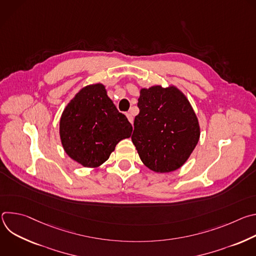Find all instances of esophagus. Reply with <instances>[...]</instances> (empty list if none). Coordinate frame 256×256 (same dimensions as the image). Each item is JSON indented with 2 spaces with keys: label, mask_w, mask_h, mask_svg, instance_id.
Instances as JSON below:
<instances>
[{
  "label": "esophagus",
  "mask_w": 256,
  "mask_h": 256,
  "mask_svg": "<svg viewBox=\"0 0 256 256\" xmlns=\"http://www.w3.org/2000/svg\"><path fill=\"white\" fill-rule=\"evenodd\" d=\"M126 118H128V122L132 124V122H134V116H132L130 114H126Z\"/></svg>",
  "instance_id": "1"
}]
</instances>
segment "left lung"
Returning a JSON list of instances; mask_svg holds the SVG:
<instances>
[{
    "instance_id": "obj_1",
    "label": "left lung",
    "mask_w": 256,
    "mask_h": 256,
    "mask_svg": "<svg viewBox=\"0 0 256 256\" xmlns=\"http://www.w3.org/2000/svg\"><path fill=\"white\" fill-rule=\"evenodd\" d=\"M140 114L132 140L150 170L169 173L184 165L200 140L198 116L188 97L174 85L142 88Z\"/></svg>"
}]
</instances>
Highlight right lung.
I'll return each instance as SVG.
<instances>
[{
  "label": "right lung",
  "instance_id": "right-lung-1",
  "mask_svg": "<svg viewBox=\"0 0 256 256\" xmlns=\"http://www.w3.org/2000/svg\"><path fill=\"white\" fill-rule=\"evenodd\" d=\"M132 126L101 83L83 87L64 107L60 138L66 155L87 168L101 166Z\"/></svg>",
  "mask_w": 256,
  "mask_h": 256
}]
</instances>
